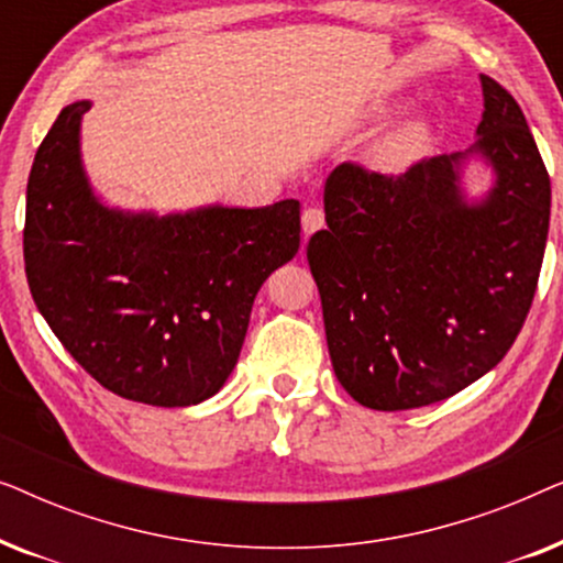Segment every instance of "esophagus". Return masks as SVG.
Returning a JSON list of instances; mask_svg holds the SVG:
<instances>
[{
	"label": "esophagus",
	"mask_w": 563,
	"mask_h": 563,
	"mask_svg": "<svg viewBox=\"0 0 563 563\" xmlns=\"http://www.w3.org/2000/svg\"><path fill=\"white\" fill-rule=\"evenodd\" d=\"M322 225H325V214H322L320 207H307L302 212V233L312 235L314 230H320Z\"/></svg>",
	"instance_id": "34e87169"
}]
</instances>
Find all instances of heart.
Instances as JSON below:
<instances>
[{"mask_svg": "<svg viewBox=\"0 0 563 563\" xmlns=\"http://www.w3.org/2000/svg\"><path fill=\"white\" fill-rule=\"evenodd\" d=\"M389 110H379L376 118H384ZM435 143V130L430 125L428 118L422 114H415V118H407L397 125L376 137V141L368 145L366 151V164L374 168V172L387 174V176H399L407 174L422 161L428 158V153L433 151Z\"/></svg>", "mask_w": 563, "mask_h": 563, "instance_id": "1", "label": "heart"}]
</instances>
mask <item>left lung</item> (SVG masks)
Segmentation results:
<instances>
[{
    "label": "left lung",
    "instance_id": "8db88e82",
    "mask_svg": "<svg viewBox=\"0 0 563 563\" xmlns=\"http://www.w3.org/2000/svg\"><path fill=\"white\" fill-rule=\"evenodd\" d=\"M482 79L468 151L402 176L341 164L325 222L307 243L330 361L358 405L382 412L441 402L492 372L533 302L551 218V179L526 114ZM490 174L479 198L465 174Z\"/></svg>",
    "mask_w": 563,
    "mask_h": 563
}]
</instances>
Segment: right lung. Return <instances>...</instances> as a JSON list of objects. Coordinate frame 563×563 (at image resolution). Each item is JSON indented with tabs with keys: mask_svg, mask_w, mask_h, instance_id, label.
<instances>
[{
	"mask_svg": "<svg viewBox=\"0 0 563 563\" xmlns=\"http://www.w3.org/2000/svg\"><path fill=\"white\" fill-rule=\"evenodd\" d=\"M89 107H64L35 153L22 241L30 291L104 389L199 405L233 374L261 284L299 251V202L166 214L107 205L81 158Z\"/></svg>",
	"mask_w": 563,
	"mask_h": 563,
	"instance_id": "obj_1",
	"label": "right lung"
}]
</instances>
